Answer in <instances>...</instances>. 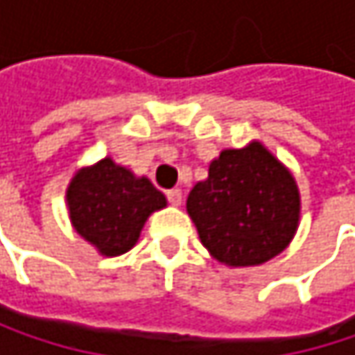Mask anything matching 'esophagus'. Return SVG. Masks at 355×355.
Instances as JSON below:
<instances>
[{
  "instance_id": "1",
  "label": "esophagus",
  "mask_w": 355,
  "mask_h": 355,
  "mask_svg": "<svg viewBox=\"0 0 355 355\" xmlns=\"http://www.w3.org/2000/svg\"><path fill=\"white\" fill-rule=\"evenodd\" d=\"M166 197H168V201H171L173 205H180V203H182V191H180V189H171V191L166 193Z\"/></svg>"
}]
</instances>
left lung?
<instances>
[{
  "label": "left lung",
  "instance_id": "1",
  "mask_svg": "<svg viewBox=\"0 0 355 355\" xmlns=\"http://www.w3.org/2000/svg\"><path fill=\"white\" fill-rule=\"evenodd\" d=\"M300 207L294 175L257 139L222 150L187 197L201 245L228 267L263 265L286 250Z\"/></svg>",
  "mask_w": 355,
  "mask_h": 355
}]
</instances>
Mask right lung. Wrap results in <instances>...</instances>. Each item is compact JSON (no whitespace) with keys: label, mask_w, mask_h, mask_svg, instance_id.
I'll return each mask as SVG.
<instances>
[{"label":"right lung","mask_w":355,"mask_h":355,"mask_svg":"<svg viewBox=\"0 0 355 355\" xmlns=\"http://www.w3.org/2000/svg\"><path fill=\"white\" fill-rule=\"evenodd\" d=\"M65 203L73 230L103 257H119L135 247L148 218L166 207V197L150 178L107 156L71 177Z\"/></svg>","instance_id":"right-lung-1"}]
</instances>
